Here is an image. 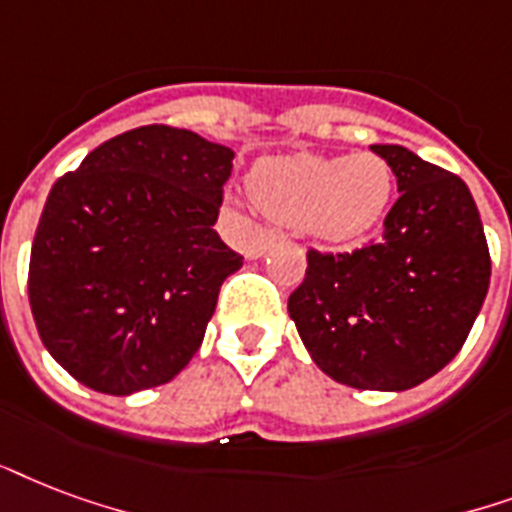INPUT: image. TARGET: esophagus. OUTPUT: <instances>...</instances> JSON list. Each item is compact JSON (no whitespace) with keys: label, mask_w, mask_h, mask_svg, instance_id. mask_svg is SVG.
Instances as JSON below:
<instances>
[{"label":"esophagus","mask_w":512,"mask_h":512,"mask_svg":"<svg viewBox=\"0 0 512 512\" xmlns=\"http://www.w3.org/2000/svg\"><path fill=\"white\" fill-rule=\"evenodd\" d=\"M277 240V235L275 232H261L259 237H256V240H253L251 245H248V251H245V256H248V259H259L261 253L267 251V245H272Z\"/></svg>","instance_id":"34e87169"}]
</instances>
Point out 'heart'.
Segmentation results:
<instances>
[{
	"mask_svg": "<svg viewBox=\"0 0 512 512\" xmlns=\"http://www.w3.org/2000/svg\"><path fill=\"white\" fill-rule=\"evenodd\" d=\"M261 211L285 227H304L320 243L347 245L382 221L392 194L390 165L376 154H293L256 165Z\"/></svg>",
	"mask_w": 512,
	"mask_h": 512,
	"instance_id": "heart-1",
	"label": "heart"
}]
</instances>
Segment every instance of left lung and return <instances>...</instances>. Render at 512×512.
Masks as SVG:
<instances>
[{"mask_svg": "<svg viewBox=\"0 0 512 512\" xmlns=\"http://www.w3.org/2000/svg\"><path fill=\"white\" fill-rule=\"evenodd\" d=\"M371 149L400 192L382 237L350 253H307L288 312L323 374L355 390L400 392L462 350L489 291L491 259L462 178L406 146Z\"/></svg>", "mask_w": 512, "mask_h": 512, "instance_id": "8db88e82", "label": "left lung"}]
</instances>
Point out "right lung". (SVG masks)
Here are the masks:
<instances>
[{
    "mask_svg": "<svg viewBox=\"0 0 512 512\" xmlns=\"http://www.w3.org/2000/svg\"><path fill=\"white\" fill-rule=\"evenodd\" d=\"M232 160L192 130L144 125L55 181L31 245L29 304L77 382L133 395L200 350L221 283L243 267L213 229Z\"/></svg>",
    "mask_w": 512,
    "mask_h": 512,
    "instance_id": "add662e5",
    "label": "right lung"
}]
</instances>
